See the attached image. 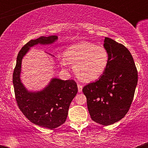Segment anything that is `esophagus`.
I'll return each instance as SVG.
<instances>
[{
    "label": "esophagus",
    "mask_w": 148,
    "mask_h": 148,
    "mask_svg": "<svg viewBox=\"0 0 148 148\" xmlns=\"http://www.w3.org/2000/svg\"><path fill=\"white\" fill-rule=\"evenodd\" d=\"M82 89H83V86L81 85L78 84V90H79V92H82Z\"/></svg>",
    "instance_id": "obj_1"
}]
</instances>
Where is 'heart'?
<instances>
[{"label": "heart", "instance_id": "b5f03b06", "mask_svg": "<svg viewBox=\"0 0 148 148\" xmlns=\"http://www.w3.org/2000/svg\"><path fill=\"white\" fill-rule=\"evenodd\" d=\"M109 62V53L104 47L89 42L72 45L64 52L60 60L63 67L68 63L74 65V71L80 80L86 82L95 81L104 74Z\"/></svg>", "mask_w": 148, "mask_h": 148}]
</instances>
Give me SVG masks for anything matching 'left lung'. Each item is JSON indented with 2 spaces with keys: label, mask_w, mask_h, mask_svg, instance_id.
I'll use <instances>...</instances> for the list:
<instances>
[{
  "label": "left lung",
  "mask_w": 148,
  "mask_h": 148,
  "mask_svg": "<svg viewBox=\"0 0 148 148\" xmlns=\"http://www.w3.org/2000/svg\"><path fill=\"white\" fill-rule=\"evenodd\" d=\"M109 53L108 67L99 80L83 88L91 119L110 125L125 116L133 101L138 72L130 51L122 44L105 37Z\"/></svg>",
  "instance_id": "left-lung-1"
}]
</instances>
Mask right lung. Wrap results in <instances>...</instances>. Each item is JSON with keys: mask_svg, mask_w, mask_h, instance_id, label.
Listing matches in <instances>:
<instances>
[{"mask_svg": "<svg viewBox=\"0 0 148 148\" xmlns=\"http://www.w3.org/2000/svg\"><path fill=\"white\" fill-rule=\"evenodd\" d=\"M56 35L40 37L30 40L18 52L12 76L15 99L23 114L31 123L53 130L65 123L69 105L78 92L74 80L62 81L53 79L44 90L30 92L20 81L21 60L30 47L37 44H51L56 41Z\"/></svg>", "mask_w": 148, "mask_h": 148, "instance_id": "right-lung-1", "label": "right lung"}]
</instances>
